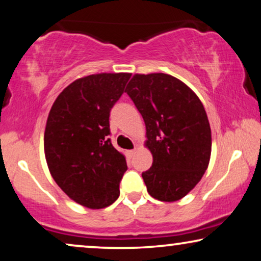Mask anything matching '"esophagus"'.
<instances>
[{"label":"esophagus","mask_w":261,"mask_h":261,"mask_svg":"<svg viewBox=\"0 0 261 261\" xmlns=\"http://www.w3.org/2000/svg\"><path fill=\"white\" fill-rule=\"evenodd\" d=\"M135 151H137V149H129V151H127V155L129 156V158H132V156H133L134 154H135Z\"/></svg>","instance_id":"esophagus-1"}]
</instances>
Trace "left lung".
I'll return each mask as SVG.
<instances>
[{
    "label": "left lung",
    "instance_id": "left-lung-1",
    "mask_svg": "<svg viewBox=\"0 0 261 261\" xmlns=\"http://www.w3.org/2000/svg\"><path fill=\"white\" fill-rule=\"evenodd\" d=\"M146 126L153 164L142 172L148 194L163 202L187 196L208 169L212 130L198 96L166 73L134 74L126 88Z\"/></svg>",
    "mask_w": 261,
    "mask_h": 261
}]
</instances>
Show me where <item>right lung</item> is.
Segmentation results:
<instances>
[{"label":"right lung","instance_id":"obj_1","mask_svg":"<svg viewBox=\"0 0 261 261\" xmlns=\"http://www.w3.org/2000/svg\"><path fill=\"white\" fill-rule=\"evenodd\" d=\"M129 78L124 72L78 78L49 110L44 135L49 173L72 201L87 208H106L120 195L127 163L108 138L109 115Z\"/></svg>","mask_w":261,"mask_h":261}]
</instances>
